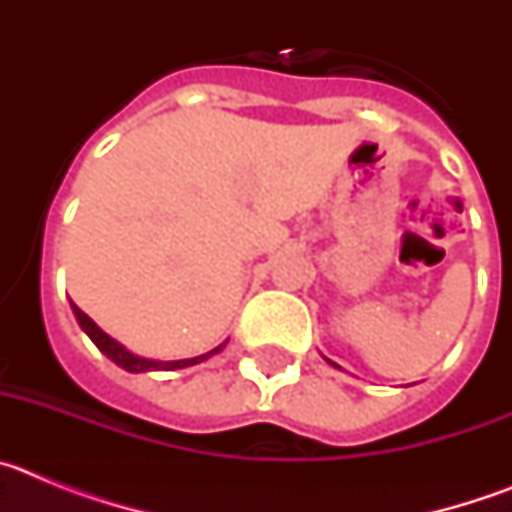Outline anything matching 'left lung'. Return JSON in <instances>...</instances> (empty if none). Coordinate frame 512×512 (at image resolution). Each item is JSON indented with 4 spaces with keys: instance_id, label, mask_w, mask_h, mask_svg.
<instances>
[{
    "instance_id": "1",
    "label": "left lung",
    "mask_w": 512,
    "mask_h": 512,
    "mask_svg": "<svg viewBox=\"0 0 512 512\" xmlns=\"http://www.w3.org/2000/svg\"><path fill=\"white\" fill-rule=\"evenodd\" d=\"M325 361H328V364H333V361H330V359H325ZM333 366H336V369H341V366H338V364H333Z\"/></svg>"
}]
</instances>
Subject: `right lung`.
<instances>
[{"mask_svg": "<svg viewBox=\"0 0 512 512\" xmlns=\"http://www.w3.org/2000/svg\"><path fill=\"white\" fill-rule=\"evenodd\" d=\"M71 310H74L76 320H79L81 330L87 333L89 338H92L94 346L102 351L104 356L110 361H115L117 366H122L125 372H133V374H140V372H174V369H184V366H194V364H202V361H207L210 356L220 354L225 348V343H220L217 348H212V351H207V354L202 356H194V359H179V361H153V359H143V356H135L133 351H128V348L122 346V343H117L115 338L107 336L102 328H99L97 323H94L92 318H89L87 312H81L79 307L71 302Z\"/></svg>", "mask_w": 512, "mask_h": 512, "instance_id": "right-lung-1", "label": "right lung"}]
</instances>
